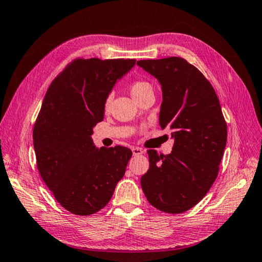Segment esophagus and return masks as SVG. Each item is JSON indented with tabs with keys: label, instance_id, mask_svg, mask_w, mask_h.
Returning <instances> with one entry per match:
<instances>
[{
	"label": "esophagus",
	"instance_id": "1",
	"mask_svg": "<svg viewBox=\"0 0 262 262\" xmlns=\"http://www.w3.org/2000/svg\"><path fill=\"white\" fill-rule=\"evenodd\" d=\"M132 151H133V154H134V155L144 154V149L141 148V147H133Z\"/></svg>",
	"mask_w": 262,
	"mask_h": 262
}]
</instances>
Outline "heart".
Segmentation results:
<instances>
[{
    "mask_svg": "<svg viewBox=\"0 0 262 262\" xmlns=\"http://www.w3.org/2000/svg\"><path fill=\"white\" fill-rule=\"evenodd\" d=\"M129 91L132 93L133 98L135 100L140 99L144 93H146L148 91H152V85L149 84L147 81L144 80H136L134 82H132V84L129 85ZM111 99H113V96H108L104 100V109H108Z\"/></svg>",
    "mask_w": 262,
    "mask_h": 262,
    "instance_id": "b5f03b06",
    "label": "heart"
}]
</instances>
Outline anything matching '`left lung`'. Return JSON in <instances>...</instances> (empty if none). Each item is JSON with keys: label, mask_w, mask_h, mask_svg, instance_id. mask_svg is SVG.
Instances as JSON below:
<instances>
[{"label": "left lung", "mask_w": 262, "mask_h": 262, "mask_svg": "<svg viewBox=\"0 0 262 262\" xmlns=\"http://www.w3.org/2000/svg\"><path fill=\"white\" fill-rule=\"evenodd\" d=\"M162 88L160 126L170 128L174 144L168 155L148 149L149 169L141 178L148 203L169 214L192 208L219 174L227 127L214 88L181 57L138 60Z\"/></svg>", "instance_id": "8db88e82"}]
</instances>
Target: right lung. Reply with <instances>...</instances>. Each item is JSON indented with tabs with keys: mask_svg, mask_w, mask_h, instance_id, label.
Returning <instances> with one entry per match:
<instances>
[{
	"mask_svg": "<svg viewBox=\"0 0 262 262\" xmlns=\"http://www.w3.org/2000/svg\"><path fill=\"white\" fill-rule=\"evenodd\" d=\"M135 59L76 58L49 85L32 138L37 168L55 199L72 214L102 209L125 174L132 151L94 146L104 100Z\"/></svg>",
	"mask_w": 262,
	"mask_h": 262,
	"instance_id": "add662e5",
	"label": "right lung"
}]
</instances>
